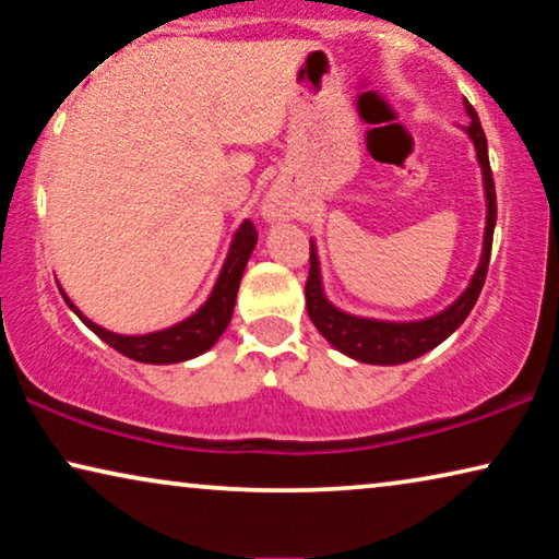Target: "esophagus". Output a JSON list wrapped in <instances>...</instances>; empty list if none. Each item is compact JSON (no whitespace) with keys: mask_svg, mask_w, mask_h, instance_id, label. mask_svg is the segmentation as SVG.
Wrapping results in <instances>:
<instances>
[{"mask_svg":"<svg viewBox=\"0 0 559 559\" xmlns=\"http://www.w3.org/2000/svg\"><path fill=\"white\" fill-rule=\"evenodd\" d=\"M289 209H293V201H289V193L285 188H274L270 195H266V203H264V216L270 221H277V218H285Z\"/></svg>","mask_w":559,"mask_h":559,"instance_id":"esophagus-1","label":"esophagus"}]
</instances>
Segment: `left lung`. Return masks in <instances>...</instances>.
Returning <instances> with one entry per match:
<instances>
[{
    "mask_svg": "<svg viewBox=\"0 0 559 559\" xmlns=\"http://www.w3.org/2000/svg\"><path fill=\"white\" fill-rule=\"evenodd\" d=\"M463 104L471 117V124L461 129L471 136L473 147H476L480 175H484L486 228H484V249H480L476 272H473L468 287L457 295L455 302H450L445 310L438 312V316H430L423 320H377V318L350 316V312L335 308V305L325 297L318 249H316V241H310V277H308V285H305V305H308V316L312 320V325L320 331V335H323L333 348H338L341 354L354 358V361L396 366V364H407L412 358H419L423 354H427V350L440 346L448 335H453L457 328L463 325V320L471 316L473 305L478 300L480 289H484L488 259H491L493 226H496V190H493L491 165H488V144H486L484 127H480L476 109H473L468 102Z\"/></svg>",
    "mask_w": 559,
    "mask_h": 559,
    "instance_id": "left-lung-1",
    "label": "left lung"
}]
</instances>
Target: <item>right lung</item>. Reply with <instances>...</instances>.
Here are the masks:
<instances>
[{
    "label": "right lung",
    "instance_id": "add662e5",
    "mask_svg": "<svg viewBox=\"0 0 559 559\" xmlns=\"http://www.w3.org/2000/svg\"><path fill=\"white\" fill-rule=\"evenodd\" d=\"M254 247H257V228L247 218L239 228H236L231 247H228L226 262L221 266L218 280L211 289L209 300H205L193 316L180 320V323L163 328V331L142 333V335L114 333V331H106L102 325H96L94 320H88L79 308H75L71 297L63 293V287L60 285L58 287L68 308H71L75 316H79L83 323L98 335V338L109 343L114 350H119V354H124L127 358H132V361H140V364H180V361H190V358L201 356L209 348L216 346V341L224 335L228 323H231L236 293H239V282L243 277V270H247V262Z\"/></svg>",
    "mask_w": 559,
    "mask_h": 559
}]
</instances>
